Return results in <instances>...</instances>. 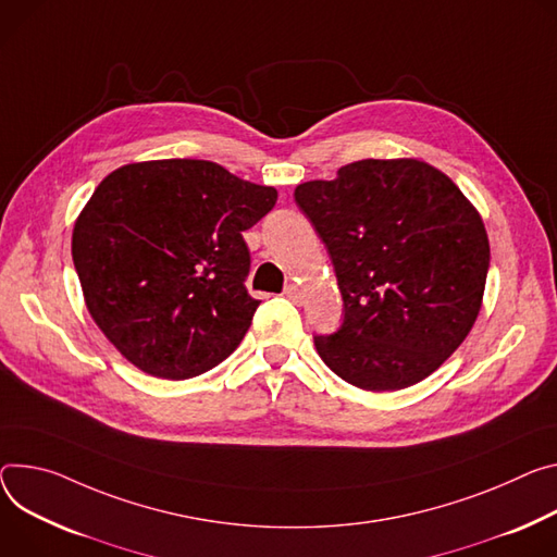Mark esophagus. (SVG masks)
Masks as SVG:
<instances>
[{
	"label": "esophagus",
	"instance_id": "1",
	"mask_svg": "<svg viewBox=\"0 0 557 557\" xmlns=\"http://www.w3.org/2000/svg\"><path fill=\"white\" fill-rule=\"evenodd\" d=\"M284 295H286L290 301H295V305H301V299H305V293H301V288H299L297 284H288V286L284 288Z\"/></svg>",
	"mask_w": 557,
	"mask_h": 557
}]
</instances>
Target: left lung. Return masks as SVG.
<instances>
[{"instance_id": "left-lung-1", "label": "left lung", "mask_w": 557, "mask_h": 557, "mask_svg": "<svg viewBox=\"0 0 557 557\" xmlns=\"http://www.w3.org/2000/svg\"><path fill=\"white\" fill-rule=\"evenodd\" d=\"M344 299L315 335L324 364L364 391H399L442 367L475 324L488 273L480 213L420 160H360L295 188Z\"/></svg>"}]
</instances>
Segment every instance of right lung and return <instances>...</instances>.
Here are the masks:
<instances>
[{"label": "right lung", "mask_w": 557, "mask_h": 557, "mask_svg": "<svg viewBox=\"0 0 557 557\" xmlns=\"http://www.w3.org/2000/svg\"><path fill=\"white\" fill-rule=\"evenodd\" d=\"M275 201L273 186L207 160L137 162L107 175L73 228L95 324L148 375L186 380L218 367L260 307L244 286L242 233Z\"/></svg>", "instance_id": "1"}]
</instances>
